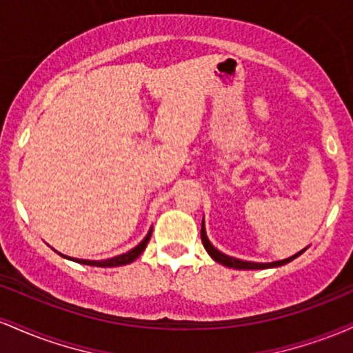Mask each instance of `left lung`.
I'll return each instance as SVG.
<instances>
[{
  "instance_id": "1",
  "label": "left lung",
  "mask_w": 353,
  "mask_h": 353,
  "mask_svg": "<svg viewBox=\"0 0 353 353\" xmlns=\"http://www.w3.org/2000/svg\"><path fill=\"white\" fill-rule=\"evenodd\" d=\"M201 239H202V244H204L205 250H208V254L210 255V257H212L216 262H219V264H222V265H225V267H230V269L257 270V269H270V267H281V265L289 264V262H292L295 257H299V255L305 252V249H303V250H301V252H297L295 255H292V257L283 259V261L269 262V264H261V262H247V261H241V259H236V257H229V255L222 254L221 250H217L216 247L210 244L208 236H205L204 221H202V228H201Z\"/></svg>"
}]
</instances>
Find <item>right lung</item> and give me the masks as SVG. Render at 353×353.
<instances>
[{
    "label": "right lung",
    "mask_w": 353,
    "mask_h": 353,
    "mask_svg": "<svg viewBox=\"0 0 353 353\" xmlns=\"http://www.w3.org/2000/svg\"><path fill=\"white\" fill-rule=\"evenodd\" d=\"M151 234H152V229L149 230L148 236H145L143 241H141V244H137L134 249H131L129 252L125 254H121V255H116V257L112 259H106V261H84V259H74V257H68V255H63V257L70 259V261H74L78 262V264H84V265H96V267H119V265H125V264H131L132 261H136L137 257H139L141 254H143V250L145 249V245H148L149 239H151Z\"/></svg>",
    "instance_id": "obj_1"
}]
</instances>
